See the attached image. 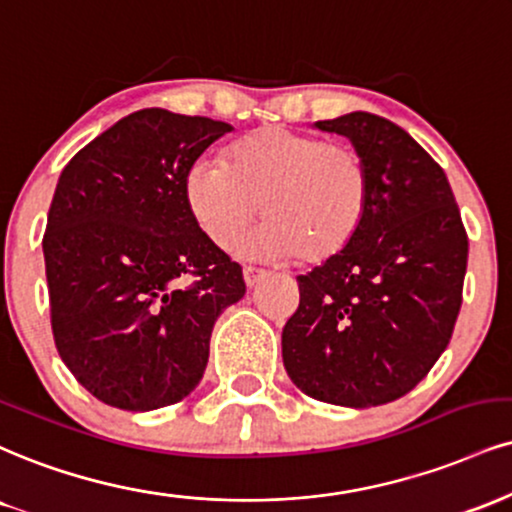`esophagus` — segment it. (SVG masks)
Wrapping results in <instances>:
<instances>
[{
  "label": "esophagus",
  "mask_w": 512,
  "mask_h": 512,
  "mask_svg": "<svg viewBox=\"0 0 512 512\" xmlns=\"http://www.w3.org/2000/svg\"><path fill=\"white\" fill-rule=\"evenodd\" d=\"M264 276H267V272H264V269H257V267H243V279H245V283H248V286L252 288L255 286V283H260Z\"/></svg>",
  "instance_id": "1"
}]
</instances>
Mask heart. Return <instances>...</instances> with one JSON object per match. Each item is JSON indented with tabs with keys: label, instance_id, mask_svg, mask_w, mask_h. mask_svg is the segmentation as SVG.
<instances>
[{
	"label": "heart",
	"instance_id": "obj_1",
	"mask_svg": "<svg viewBox=\"0 0 512 512\" xmlns=\"http://www.w3.org/2000/svg\"><path fill=\"white\" fill-rule=\"evenodd\" d=\"M183 193L197 226L219 248H236L264 202L267 221L245 250L269 260L322 264L360 233L372 202V174L353 145L267 126L233 140L224 162H195Z\"/></svg>",
	"mask_w": 512,
	"mask_h": 512
}]
</instances>
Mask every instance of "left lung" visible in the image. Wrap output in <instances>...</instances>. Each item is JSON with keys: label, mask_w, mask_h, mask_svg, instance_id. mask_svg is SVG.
<instances>
[{"label": "left lung", "mask_w": 512, "mask_h": 512, "mask_svg": "<svg viewBox=\"0 0 512 512\" xmlns=\"http://www.w3.org/2000/svg\"><path fill=\"white\" fill-rule=\"evenodd\" d=\"M315 126L365 155L372 202L353 243L298 276L283 367L310 398L372 408L415 389L451 341L467 233L443 169L396 123L353 112Z\"/></svg>", "instance_id": "obj_1"}]
</instances>
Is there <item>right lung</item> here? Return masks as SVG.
Segmentation results:
<instances>
[{
  "mask_svg": "<svg viewBox=\"0 0 512 512\" xmlns=\"http://www.w3.org/2000/svg\"><path fill=\"white\" fill-rule=\"evenodd\" d=\"M229 131L140 109L61 171L42 238L52 334L78 384L112 408L186 398L214 322L245 295L240 264L205 236L183 193L190 166Z\"/></svg>",
  "mask_w": 512,
  "mask_h": 512,
  "instance_id": "right-lung-1",
  "label": "right lung"
}]
</instances>
